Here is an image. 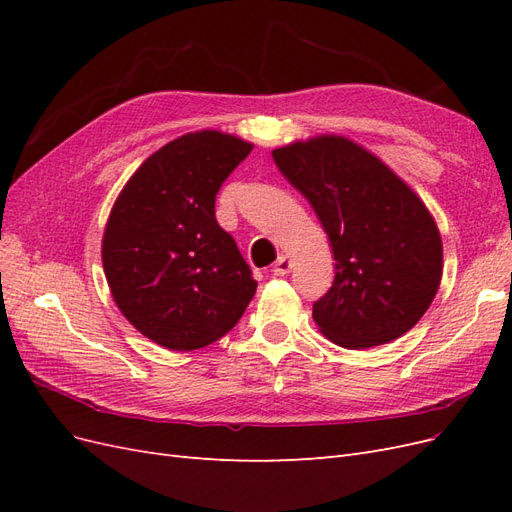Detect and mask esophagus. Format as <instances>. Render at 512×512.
Returning a JSON list of instances; mask_svg holds the SVG:
<instances>
[{
    "label": "esophagus",
    "instance_id": "1",
    "mask_svg": "<svg viewBox=\"0 0 512 512\" xmlns=\"http://www.w3.org/2000/svg\"><path fill=\"white\" fill-rule=\"evenodd\" d=\"M290 271H292V260H290V256L282 254L280 258L275 260V265H273V275H277V277H284V275H288Z\"/></svg>",
    "mask_w": 512,
    "mask_h": 512
}]
</instances>
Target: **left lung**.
<instances>
[{
  "instance_id": "left-lung-1",
  "label": "left lung",
  "mask_w": 512,
  "mask_h": 512,
  "mask_svg": "<svg viewBox=\"0 0 512 512\" xmlns=\"http://www.w3.org/2000/svg\"><path fill=\"white\" fill-rule=\"evenodd\" d=\"M282 175L329 235L335 280L314 303L318 329L350 350L389 344L423 318L442 280V239L425 203L344 136L273 149Z\"/></svg>"
}]
</instances>
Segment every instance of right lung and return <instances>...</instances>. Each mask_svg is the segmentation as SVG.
Segmentation results:
<instances>
[{
    "label": "right lung",
    "mask_w": 512,
    "mask_h": 512,
    "mask_svg": "<svg viewBox=\"0 0 512 512\" xmlns=\"http://www.w3.org/2000/svg\"><path fill=\"white\" fill-rule=\"evenodd\" d=\"M252 147L218 130L183 134L141 164L108 215V288L132 327L168 350L218 342L254 297L252 269L215 220V194Z\"/></svg>",
    "instance_id": "right-lung-1"
}]
</instances>
